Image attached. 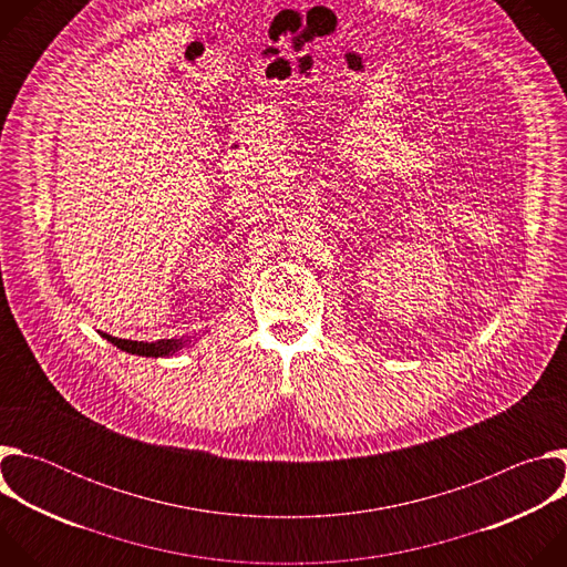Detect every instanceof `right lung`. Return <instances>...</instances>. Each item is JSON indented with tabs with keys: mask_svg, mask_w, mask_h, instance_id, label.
<instances>
[{
	"mask_svg": "<svg viewBox=\"0 0 567 567\" xmlns=\"http://www.w3.org/2000/svg\"><path fill=\"white\" fill-rule=\"evenodd\" d=\"M103 339H107L112 346H116L118 350L123 352H130V354H138V357H171L175 354L177 350H182L188 339H161V341H154V343H145V341H127V339H116L112 334H105L101 332Z\"/></svg>",
	"mask_w": 567,
	"mask_h": 567,
	"instance_id": "obj_1",
	"label": "right lung"
}]
</instances>
